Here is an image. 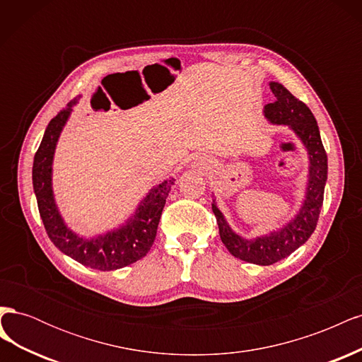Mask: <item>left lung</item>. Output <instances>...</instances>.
I'll use <instances>...</instances> for the list:
<instances>
[{
	"label": "left lung",
	"instance_id": "8db88e82",
	"mask_svg": "<svg viewBox=\"0 0 362 362\" xmlns=\"http://www.w3.org/2000/svg\"><path fill=\"white\" fill-rule=\"evenodd\" d=\"M269 86L276 101L264 107V117L273 125L288 127L308 154V180L299 210L287 223L273 231L255 238H246L229 226L216 199L211 204L217 218L218 234L229 254L258 266H270L287 258L311 237L319 221L327 180V156L314 115L282 84L270 81Z\"/></svg>",
	"mask_w": 362,
	"mask_h": 362
}]
</instances>
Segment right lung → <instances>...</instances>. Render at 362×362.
I'll return each instance as SVG.
<instances>
[{"label":"right lung","mask_w":362,"mask_h":362,"mask_svg":"<svg viewBox=\"0 0 362 362\" xmlns=\"http://www.w3.org/2000/svg\"><path fill=\"white\" fill-rule=\"evenodd\" d=\"M76 104L78 98L51 119L33 161V190L40 218L49 240L64 255L96 270L122 269L144 258L154 245L161 211L175 180L170 177L154 185L139 202L134 213L117 228L95 237H84L72 231L62 217L54 196L52 163L62 131Z\"/></svg>","instance_id":"right-lung-1"}]
</instances>
